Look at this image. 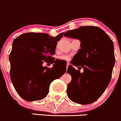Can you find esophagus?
<instances>
[{
  "label": "esophagus",
  "instance_id": "1",
  "mask_svg": "<svg viewBox=\"0 0 121 121\" xmlns=\"http://www.w3.org/2000/svg\"><path fill=\"white\" fill-rule=\"evenodd\" d=\"M69 63H68V64H67V65H66V69H68V66H69Z\"/></svg>",
  "mask_w": 121,
  "mask_h": 121
}]
</instances>
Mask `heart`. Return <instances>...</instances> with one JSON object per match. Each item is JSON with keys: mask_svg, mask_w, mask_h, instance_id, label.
Instances as JSON below:
<instances>
[{"mask_svg": "<svg viewBox=\"0 0 121 121\" xmlns=\"http://www.w3.org/2000/svg\"><path fill=\"white\" fill-rule=\"evenodd\" d=\"M61 59H62V60L68 61L70 60V57L68 56H63L61 57Z\"/></svg>", "mask_w": 121, "mask_h": 121, "instance_id": "obj_1", "label": "heart"}]
</instances>
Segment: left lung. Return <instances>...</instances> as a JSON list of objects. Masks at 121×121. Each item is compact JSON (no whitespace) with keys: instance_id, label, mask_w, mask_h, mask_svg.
Instances as JSON below:
<instances>
[{"instance_id":"8db88e82","label":"left lung","mask_w":121,"mask_h":121,"mask_svg":"<svg viewBox=\"0 0 121 121\" xmlns=\"http://www.w3.org/2000/svg\"><path fill=\"white\" fill-rule=\"evenodd\" d=\"M64 36L80 41L81 48L74 56L79 65L72 64L84 70L80 73L72 65L68 67L67 72L72 76L67 87L68 97L80 104L94 103L111 79L115 60L112 41L103 30L94 26H82L66 32Z\"/></svg>"}]
</instances>
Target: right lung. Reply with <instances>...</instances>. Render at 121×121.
I'll use <instances>...</instances> for the list:
<instances>
[{"instance_id":"1","label":"right lung","mask_w":121,"mask_h":121,"mask_svg":"<svg viewBox=\"0 0 121 121\" xmlns=\"http://www.w3.org/2000/svg\"><path fill=\"white\" fill-rule=\"evenodd\" d=\"M63 35L62 33L56 37L28 33L13 41L9 56L10 78L16 91L24 99L34 101L44 98L52 82L66 72V66H61L60 61L52 56ZM44 61L53 63V67H43Z\"/></svg>"}]
</instances>
